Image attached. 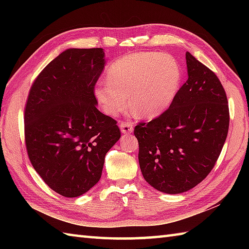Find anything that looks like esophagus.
<instances>
[{"mask_svg": "<svg viewBox=\"0 0 249 249\" xmlns=\"http://www.w3.org/2000/svg\"><path fill=\"white\" fill-rule=\"evenodd\" d=\"M120 128L123 134H131L134 131V125L131 122H122Z\"/></svg>", "mask_w": 249, "mask_h": 249, "instance_id": "obj_1", "label": "esophagus"}]
</instances>
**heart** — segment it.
<instances>
[{
    "label": "heart",
    "instance_id": "heart-1",
    "mask_svg": "<svg viewBox=\"0 0 249 249\" xmlns=\"http://www.w3.org/2000/svg\"><path fill=\"white\" fill-rule=\"evenodd\" d=\"M182 81L176 57L160 52H138L120 57L99 81L94 95L105 113L115 116L128 105L141 118L152 119L170 107ZM129 96H127V94Z\"/></svg>",
    "mask_w": 249,
    "mask_h": 249
}]
</instances>
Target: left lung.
Instances as JSON below:
<instances>
[{
    "label": "left lung",
    "mask_w": 249,
    "mask_h": 249,
    "mask_svg": "<svg viewBox=\"0 0 249 249\" xmlns=\"http://www.w3.org/2000/svg\"><path fill=\"white\" fill-rule=\"evenodd\" d=\"M188 79L169 109L139 123V165L145 181L165 194H181L208 177L229 129V107L217 76L186 52Z\"/></svg>",
    "instance_id": "8db88e82"
}]
</instances>
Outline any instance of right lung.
Wrapping results in <instances>:
<instances>
[{
	"mask_svg": "<svg viewBox=\"0 0 249 249\" xmlns=\"http://www.w3.org/2000/svg\"><path fill=\"white\" fill-rule=\"evenodd\" d=\"M105 64L103 48L67 49L44 68L29 93L24 137L31 163L67 198L97 184L105 156L121 137L116 121L96 107L94 87Z\"/></svg>",
	"mask_w": 249,
	"mask_h": 249,
	"instance_id": "1",
	"label": "right lung"
}]
</instances>
